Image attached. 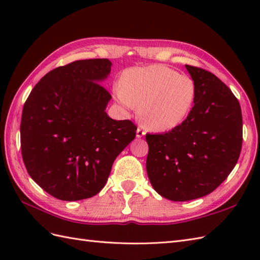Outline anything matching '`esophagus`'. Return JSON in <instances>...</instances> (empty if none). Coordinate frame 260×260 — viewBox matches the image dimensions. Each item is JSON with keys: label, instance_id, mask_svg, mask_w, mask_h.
Wrapping results in <instances>:
<instances>
[{"label": "esophagus", "instance_id": "1", "mask_svg": "<svg viewBox=\"0 0 260 260\" xmlns=\"http://www.w3.org/2000/svg\"><path fill=\"white\" fill-rule=\"evenodd\" d=\"M145 135V132H144V129H142V128H137V131H136V137H139V139H141V137H143Z\"/></svg>", "mask_w": 260, "mask_h": 260}]
</instances>
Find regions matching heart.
Wrapping results in <instances>:
<instances>
[{"mask_svg":"<svg viewBox=\"0 0 260 260\" xmlns=\"http://www.w3.org/2000/svg\"><path fill=\"white\" fill-rule=\"evenodd\" d=\"M115 96L126 109L139 106V118L145 128L163 133L180 126L190 114L196 85L189 76L163 64L133 68L125 74Z\"/></svg>","mask_w":260,"mask_h":260,"instance_id":"obj_1","label":"heart"}]
</instances>
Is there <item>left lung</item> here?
I'll return each mask as SVG.
<instances>
[{
    "label": "left lung",
    "mask_w": 260,
    "mask_h": 260,
    "mask_svg": "<svg viewBox=\"0 0 260 260\" xmlns=\"http://www.w3.org/2000/svg\"><path fill=\"white\" fill-rule=\"evenodd\" d=\"M196 85L186 119L164 134H146V171L152 186L171 201L211 193L227 179L242 145L238 99L217 76L185 64Z\"/></svg>",
    "instance_id": "1"
}]
</instances>
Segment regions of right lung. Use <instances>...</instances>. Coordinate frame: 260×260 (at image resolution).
<instances>
[{"mask_svg": "<svg viewBox=\"0 0 260 260\" xmlns=\"http://www.w3.org/2000/svg\"><path fill=\"white\" fill-rule=\"evenodd\" d=\"M108 59L77 60L51 70L33 88L21 118V152L27 173L63 201L91 198L106 184L115 158L135 139L131 120L106 113L110 93L101 85Z\"/></svg>", "mask_w": 260, "mask_h": 260, "instance_id": "obj_1", "label": "right lung"}]
</instances>
